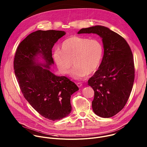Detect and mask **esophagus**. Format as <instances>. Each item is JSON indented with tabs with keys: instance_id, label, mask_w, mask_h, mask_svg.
<instances>
[{
	"instance_id": "obj_1",
	"label": "esophagus",
	"mask_w": 147,
	"mask_h": 147,
	"mask_svg": "<svg viewBox=\"0 0 147 147\" xmlns=\"http://www.w3.org/2000/svg\"><path fill=\"white\" fill-rule=\"evenodd\" d=\"M76 84L78 86V87H81L82 85V84L81 82H77Z\"/></svg>"
}]
</instances>
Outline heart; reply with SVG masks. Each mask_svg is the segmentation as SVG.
I'll use <instances>...</instances> for the list:
<instances>
[{"mask_svg":"<svg viewBox=\"0 0 147 147\" xmlns=\"http://www.w3.org/2000/svg\"><path fill=\"white\" fill-rule=\"evenodd\" d=\"M102 54V45L97 39L74 36L62 42L61 50H55L53 58L59 71L63 74L69 73L73 60L74 67L71 76L76 79H81L97 69Z\"/></svg>","mask_w":147,"mask_h":147,"instance_id":"1","label":"heart"}]
</instances>
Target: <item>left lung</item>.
Here are the masks:
<instances>
[{
	"instance_id": "obj_1",
	"label": "left lung",
	"mask_w": 147,
	"mask_h": 147,
	"mask_svg": "<svg viewBox=\"0 0 147 147\" xmlns=\"http://www.w3.org/2000/svg\"><path fill=\"white\" fill-rule=\"evenodd\" d=\"M96 34L102 38L104 53L102 62L88 85L94 92L93 111L103 118L111 117L125 107L135 80L132 52L125 39L109 28L95 26L82 28L78 34Z\"/></svg>"
}]
</instances>
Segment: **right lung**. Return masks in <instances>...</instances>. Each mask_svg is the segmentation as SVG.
I'll list each match as a JSON object with an SVG mask.
<instances>
[{
	"label": "right lung",
	"mask_w": 147,
	"mask_h": 147,
	"mask_svg": "<svg viewBox=\"0 0 147 147\" xmlns=\"http://www.w3.org/2000/svg\"><path fill=\"white\" fill-rule=\"evenodd\" d=\"M65 34L53 30L31 33L19 45L13 61L15 74L24 97L41 116L53 121L70 113L71 96L79 90L68 78L57 76L50 70L54 64L52 48ZM38 55L45 64L37 62Z\"/></svg>",
	"instance_id": "right-lung-1"
}]
</instances>
